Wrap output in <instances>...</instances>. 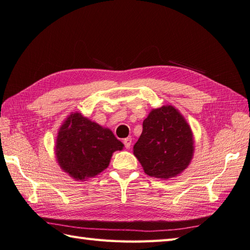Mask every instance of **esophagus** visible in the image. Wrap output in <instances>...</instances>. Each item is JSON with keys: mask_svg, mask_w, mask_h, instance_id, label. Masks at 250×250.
<instances>
[{"mask_svg": "<svg viewBox=\"0 0 250 250\" xmlns=\"http://www.w3.org/2000/svg\"><path fill=\"white\" fill-rule=\"evenodd\" d=\"M131 142H132V139L130 137L126 138V139H124V146L126 148H129L131 146Z\"/></svg>", "mask_w": 250, "mask_h": 250, "instance_id": "1", "label": "esophagus"}]
</instances>
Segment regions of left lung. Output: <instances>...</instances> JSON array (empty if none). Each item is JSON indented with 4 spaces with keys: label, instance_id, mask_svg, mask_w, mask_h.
Here are the masks:
<instances>
[{
    "label": "left lung",
    "instance_id": "8db88e82",
    "mask_svg": "<svg viewBox=\"0 0 250 250\" xmlns=\"http://www.w3.org/2000/svg\"><path fill=\"white\" fill-rule=\"evenodd\" d=\"M195 140L189 124L175 107L152 109L134 146V155L144 172L160 180L180 175L189 166Z\"/></svg>",
    "mask_w": 250,
    "mask_h": 250
}]
</instances>
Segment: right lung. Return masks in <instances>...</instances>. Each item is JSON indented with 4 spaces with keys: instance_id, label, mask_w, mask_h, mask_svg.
Returning <instances> with one entry per match:
<instances>
[{
    "instance_id": "1",
    "label": "right lung",
    "mask_w": 250,
    "mask_h": 250,
    "mask_svg": "<svg viewBox=\"0 0 250 250\" xmlns=\"http://www.w3.org/2000/svg\"><path fill=\"white\" fill-rule=\"evenodd\" d=\"M123 147L107 127L73 112L59 128L54 152L60 168L82 182L107 169L112 154Z\"/></svg>"
}]
</instances>
